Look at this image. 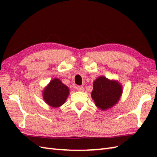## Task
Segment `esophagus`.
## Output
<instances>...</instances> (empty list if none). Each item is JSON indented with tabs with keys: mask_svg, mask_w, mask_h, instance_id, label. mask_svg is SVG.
Listing matches in <instances>:
<instances>
[{
	"mask_svg": "<svg viewBox=\"0 0 157 157\" xmlns=\"http://www.w3.org/2000/svg\"><path fill=\"white\" fill-rule=\"evenodd\" d=\"M77 90H78V91L83 92V91L84 90V87H83V86H78V87H77Z\"/></svg>",
	"mask_w": 157,
	"mask_h": 157,
	"instance_id": "1",
	"label": "esophagus"
}]
</instances>
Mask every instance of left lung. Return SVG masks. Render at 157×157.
Instances as JSON below:
<instances>
[{
	"label": "left lung",
	"mask_w": 157,
	"mask_h": 157,
	"mask_svg": "<svg viewBox=\"0 0 157 157\" xmlns=\"http://www.w3.org/2000/svg\"><path fill=\"white\" fill-rule=\"evenodd\" d=\"M122 90L121 85L117 81L101 76L93 83L91 96L96 106L105 111L117 103L122 94Z\"/></svg>",
	"instance_id": "obj_1"
}]
</instances>
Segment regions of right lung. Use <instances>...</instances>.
<instances>
[{
    "label": "right lung",
    "mask_w": 157,
    "mask_h": 157,
    "mask_svg": "<svg viewBox=\"0 0 157 157\" xmlns=\"http://www.w3.org/2000/svg\"><path fill=\"white\" fill-rule=\"evenodd\" d=\"M69 94L68 87L63 84L58 78L50 82L43 91V99L45 102L53 108L63 105L65 102Z\"/></svg>",
    "instance_id": "add662e5"
}]
</instances>
